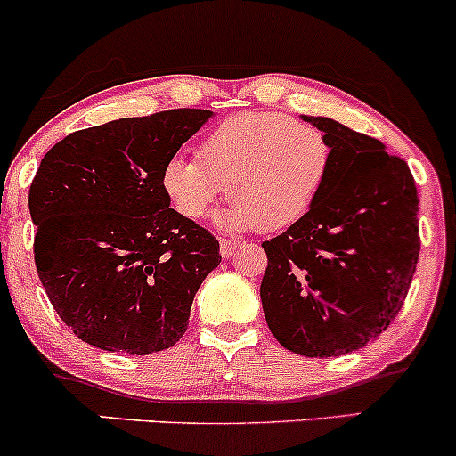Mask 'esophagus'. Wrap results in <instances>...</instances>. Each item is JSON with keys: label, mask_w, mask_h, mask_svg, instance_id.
<instances>
[{"label": "esophagus", "mask_w": 456, "mask_h": 456, "mask_svg": "<svg viewBox=\"0 0 456 456\" xmlns=\"http://www.w3.org/2000/svg\"><path fill=\"white\" fill-rule=\"evenodd\" d=\"M237 246H239V243L232 241V239H222V241H219V252H222L224 259L232 256L234 250H237Z\"/></svg>", "instance_id": "esophagus-1"}]
</instances>
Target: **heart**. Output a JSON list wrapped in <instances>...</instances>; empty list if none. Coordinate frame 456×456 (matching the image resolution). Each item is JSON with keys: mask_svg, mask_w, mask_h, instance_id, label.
Returning a JSON list of instances; mask_svg holds the SVG:
<instances>
[{"mask_svg": "<svg viewBox=\"0 0 456 456\" xmlns=\"http://www.w3.org/2000/svg\"><path fill=\"white\" fill-rule=\"evenodd\" d=\"M330 168L331 144L318 126L281 111H243L208 131L197 158H168L159 184L173 208L193 222L228 186L230 226L272 232L312 210Z\"/></svg>", "mask_w": 456, "mask_h": 456, "instance_id": "b5f03b06", "label": "heart"}]
</instances>
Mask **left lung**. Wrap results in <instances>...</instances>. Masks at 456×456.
<instances>
[{
  "mask_svg": "<svg viewBox=\"0 0 456 456\" xmlns=\"http://www.w3.org/2000/svg\"><path fill=\"white\" fill-rule=\"evenodd\" d=\"M330 138L316 204L263 241L261 303L272 336L307 358L367 346L400 314L419 259V197L402 158L370 135L303 116Z\"/></svg>",
  "mask_w": 456,
  "mask_h": 456,
  "instance_id": "8db88e82",
  "label": "left lung"
}]
</instances>
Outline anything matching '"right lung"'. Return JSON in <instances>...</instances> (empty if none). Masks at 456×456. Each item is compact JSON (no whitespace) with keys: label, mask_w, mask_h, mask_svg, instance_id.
Here are the masks:
<instances>
[{"label":"right lung","mask_w":456,"mask_h":456,"mask_svg":"<svg viewBox=\"0 0 456 456\" xmlns=\"http://www.w3.org/2000/svg\"><path fill=\"white\" fill-rule=\"evenodd\" d=\"M213 116L168 110L89 126L56 142L30 184L35 265L61 321L87 345L129 355L189 330L219 241L168 208L164 162Z\"/></svg>","instance_id":"1"}]
</instances>
